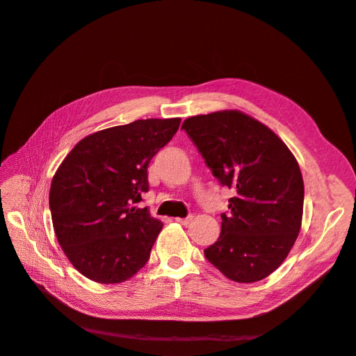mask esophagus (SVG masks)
Segmentation results:
<instances>
[{"mask_svg":"<svg viewBox=\"0 0 356 356\" xmlns=\"http://www.w3.org/2000/svg\"><path fill=\"white\" fill-rule=\"evenodd\" d=\"M175 221L179 222V224H182V225H187V224H190V222L193 221V218H191V217H187V218H175Z\"/></svg>","mask_w":356,"mask_h":356,"instance_id":"1","label":"esophagus"}]
</instances>
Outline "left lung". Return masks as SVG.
<instances>
[{"instance_id":"1","label":"left lung","mask_w":356,"mask_h":356,"mask_svg":"<svg viewBox=\"0 0 356 356\" xmlns=\"http://www.w3.org/2000/svg\"><path fill=\"white\" fill-rule=\"evenodd\" d=\"M181 129L234 195L204 257L234 282L261 281L284 263L301 229L305 184L297 159L270 127L238 110L193 115Z\"/></svg>"}]
</instances>
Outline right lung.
Returning a JSON list of instances; mask_svg holds the SVG:
<instances>
[{
  "label": "right lung",
  "mask_w": 356,
  "mask_h": 356,
  "mask_svg": "<svg viewBox=\"0 0 356 356\" xmlns=\"http://www.w3.org/2000/svg\"><path fill=\"white\" fill-rule=\"evenodd\" d=\"M181 118H147L83 138L55 172L49 204L63 254L93 282L120 284L145 266L163 222L139 207L147 168Z\"/></svg>",
  "instance_id": "obj_1"
}]
</instances>
